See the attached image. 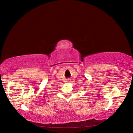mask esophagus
Wrapping results in <instances>:
<instances>
[{
	"instance_id": "obj_1",
	"label": "esophagus",
	"mask_w": 133,
	"mask_h": 133,
	"mask_svg": "<svg viewBox=\"0 0 133 133\" xmlns=\"http://www.w3.org/2000/svg\"><path fill=\"white\" fill-rule=\"evenodd\" d=\"M67 82H70V81H69V80L67 81Z\"/></svg>"
}]
</instances>
